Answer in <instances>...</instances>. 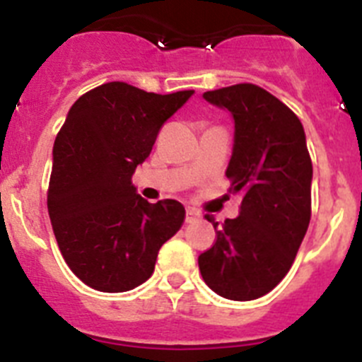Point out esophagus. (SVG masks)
<instances>
[{"label": "esophagus", "mask_w": 362, "mask_h": 362, "mask_svg": "<svg viewBox=\"0 0 362 362\" xmlns=\"http://www.w3.org/2000/svg\"><path fill=\"white\" fill-rule=\"evenodd\" d=\"M199 212H197L196 209H192V206H188L187 209V217H185V221H187V223H196L197 219H199Z\"/></svg>", "instance_id": "1"}]
</instances>
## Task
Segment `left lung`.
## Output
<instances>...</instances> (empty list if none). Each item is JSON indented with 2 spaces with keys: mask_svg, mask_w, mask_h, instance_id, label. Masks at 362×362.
Returning <instances> with one entry per match:
<instances>
[{
  "mask_svg": "<svg viewBox=\"0 0 362 362\" xmlns=\"http://www.w3.org/2000/svg\"><path fill=\"white\" fill-rule=\"evenodd\" d=\"M232 114L235 132L226 177L241 192L239 216L217 230L199 255L204 283L221 297L252 300L281 283L312 216V159L299 117L276 95L252 83L204 92Z\"/></svg>",
  "mask_w": 362,
  "mask_h": 362,
  "instance_id": "obj_1",
  "label": "left lung"
}]
</instances>
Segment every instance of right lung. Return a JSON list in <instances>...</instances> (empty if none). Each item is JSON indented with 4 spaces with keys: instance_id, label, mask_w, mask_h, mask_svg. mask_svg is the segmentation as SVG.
Here are the masks:
<instances>
[{
    "instance_id": "add662e5",
    "label": "right lung",
    "mask_w": 362,
    "mask_h": 362,
    "mask_svg": "<svg viewBox=\"0 0 362 362\" xmlns=\"http://www.w3.org/2000/svg\"><path fill=\"white\" fill-rule=\"evenodd\" d=\"M192 94L161 95L112 81L69 110L54 141L47 204L63 259L90 288L117 293L145 283L159 248L183 225V204L148 203L132 174Z\"/></svg>"
}]
</instances>
